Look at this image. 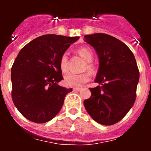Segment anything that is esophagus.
<instances>
[{
	"label": "esophagus",
	"mask_w": 151,
	"mask_h": 151,
	"mask_svg": "<svg viewBox=\"0 0 151 151\" xmlns=\"http://www.w3.org/2000/svg\"><path fill=\"white\" fill-rule=\"evenodd\" d=\"M73 90L74 91H79L81 90V88H73Z\"/></svg>",
	"instance_id": "34e87169"
}]
</instances>
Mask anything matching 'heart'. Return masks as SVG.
Masks as SVG:
<instances>
[{"mask_svg": "<svg viewBox=\"0 0 151 151\" xmlns=\"http://www.w3.org/2000/svg\"><path fill=\"white\" fill-rule=\"evenodd\" d=\"M77 53L87 62H91L93 59V54L88 47H82L77 49ZM60 66L63 73H66L69 70V60L66 53L62 54L60 60ZM85 69H88L91 73L94 72V66L91 63H88ZM90 80V74L88 73H84L82 74L68 73L64 77V84L68 87H81L84 84Z\"/></svg>", "mask_w": 151, "mask_h": 151, "instance_id": "1", "label": "heart"}]
</instances>
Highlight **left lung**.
<instances>
[{
  "label": "left lung",
  "instance_id": "left-lung-1",
  "mask_svg": "<svg viewBox=\"0 0 151 151\" xmlns=\"http://www.w3.org/2000/svg\"><path fill=\"white\" fill-rule=\"evenodd\" d=\"M99 57V69L90 88L91 96L84 106L94 121L111 125L120 121L134 105L139 70L129 47L117 38L104 33L85 35Z\"/></svg>",
  "mask_w": 151,
  "mask_h": 151
}]
</instances>
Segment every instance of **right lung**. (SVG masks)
Returning a JSON list of instances; mask_svg holds the SVG:
<instances>
[{"mask_svg":"<svg viewBox=\"0 0 151 151\" xmlns=\"http://www.w3.org/2000/svg\"><path fill=\"white\" fill-rule=\"evenodd\" d=\"M79 37L45 35L23 47L11 68L12 99L25 118L36 123L51 120L73 91L60 86V60Z\"/></svg>","mask_w":151,"mask_h":151,"instance_id":"1","label":"right lung"}]
</instances>
